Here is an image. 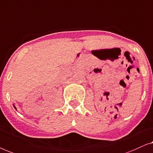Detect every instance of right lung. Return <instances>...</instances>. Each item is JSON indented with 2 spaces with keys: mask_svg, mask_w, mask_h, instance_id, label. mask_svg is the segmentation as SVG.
I'll return each instance as SVG.
<instances>
[{
  "mask_svg": "<svg viewBox=\"0 0 153 153\" xmlns=\"http://www.w3.org/2000/svg\"><path fill=\"white\" fill-rule=\"evenodd\" d=\"M14 108H15V109H16V107H15V106H14Z\"/></svg>",
  "mask_w": 153,
  "mask_h": 153,
  "instance_id": "right-lung-1",
  "label": "right lung"
}]
</instances>
